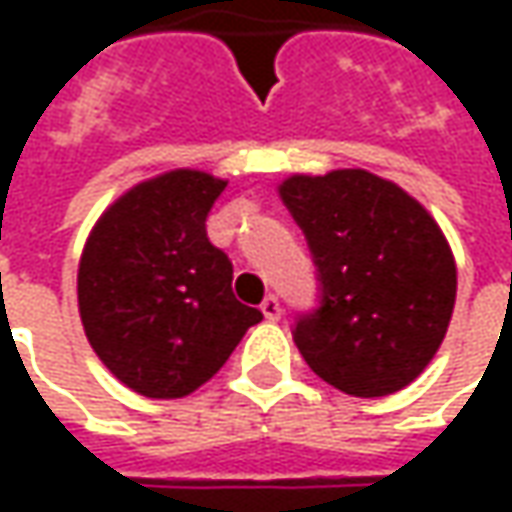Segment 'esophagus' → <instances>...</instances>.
<instances>
[{
  "label": "esophagus",
  "instance_id": "34e87169",
  "mask_svg": "<svg viewBox=\"0 0 512 512\" xmlns=\"http://www.w3.org/2000/svg\"><path fill=\"white\" fill-rule=\"evenodd\" d=\"M262 313H265L267 322L282 319V305H279V299H276V296H267L265 302H262Z\"/></svg>",
  "mask_w": 512,
  "mask_h": 512
}]
</instances>
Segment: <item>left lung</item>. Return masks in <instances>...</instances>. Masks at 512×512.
Here are the masks:
<instances>
[{
    "mask_svg": "<svg viewBox=\"0 0 512 512\" xmlns=\"http://www.w3.org/2000/svg\"><path fill=\"white\" fill-rule=\"evenodd\" d=\"M279 196L305 233L319 307L293 325L307 367L347 396H390L442 344L456 262L433 216L367 170L290 176Z\"/></svg>",
    "mask_w": 512,
    "mask_h": 512,
    "instance_id": "obj_1",
    "label": "left lung"
}]
</instances>
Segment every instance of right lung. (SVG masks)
Here are the masks:
<instances>
[{"instance_id": "add662e5", "label": "right lung", "mask_w": 512, "mask_h": 512, "mask_svg": "<svg viewBox=\"0 0 512 512\" xmlns=\"http://www.w3.org/2000/svg\"><path fill=\"white\" fill-rule=\"evenodd\" d=\"M227 187L170 170L130 187L90 230L79 262V316L110 373L148 399H182L230 359L262 310L233 296V265L207 239Z\"/></svg>"}]
</instances>
